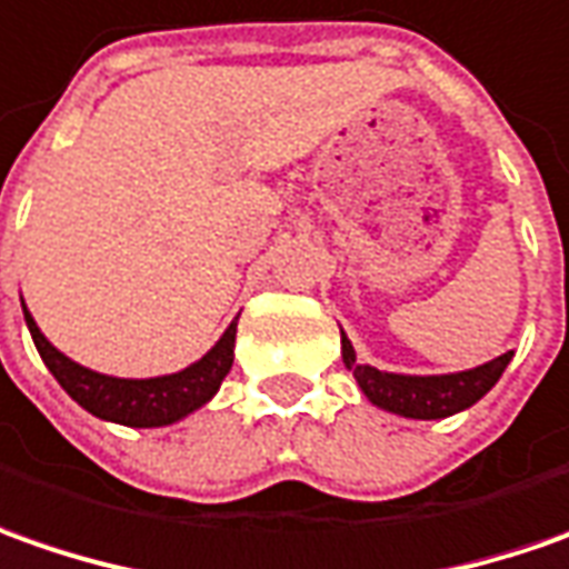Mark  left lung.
I'll use <instances>...</instances> for the list:
<instances>
[{"instance_id": "obj_1", "label": "left lung", "mask_w": 569, "mask_h": 569, "mask_svg": "<svg viewBox=\"0 0 569 569\" xmlns=\"http://www.w3.org/2000/svg\"><path fill=\"white\" fill-rule=\"evenodd\" d=\"M513 352H503L491 362L457 371V375H393V371H378L371 365L356 362V349L343 333V362L359 381L362 393L375 406L387 412H397L402 419H447L453 412L469 409L479 402L503 375Z\"/></svg>"}]
</instances>
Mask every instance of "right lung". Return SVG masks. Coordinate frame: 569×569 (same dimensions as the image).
Segmentation results:
<instances>
[{"instance_id":"obj_1","label":"right lung","mask_w":569,"mask_h":569,"mask_svg":"<svg viewBox=\"0 0 569 569\" xmlns=\"http://www.w3.org/2000/svg\"><path fill=\"white\" fill-rule=\"evenodd\" d=\"M24 321H28V330L40 359L52 371V378L62 383V390L69 393L71 400L84 406L90 416H97V419L128 425V428H160V425L186 419L188 412L201 409L220 390V383L232 368L236 321L226 327V333L217 340V346L194 365H188L176 375L144 378V381L109 378V375H100V371H90L84 365L71 362L69 356H62L40 333V327L30 318L28 308H24Z\"/></svg>"}]
</instances>
